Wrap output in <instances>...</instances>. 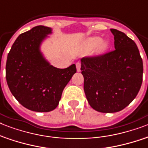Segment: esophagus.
<instances>
[{"mask_svg": "<svg viewBox=\"0 0 148 148\" xmlns=\"http://www.w3.org/2000/svg\"><path fill=\"white\" fill-rule=\"evenodd\" d=\"M81 63L77 62V64H76L77 71H81Z\"/></svg>", "mask_w": 148, "mask_h": 148, "instance_id": "esophagus-1", "label": "esophagus"}]
</instances>
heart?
Masks as SVG:
<instances>
[{
    "label": "heart",
    "instance_id": "1",
    "mask_svg": "<svg viewBox=\"0 0 148 148\" xmlns=\"http://www.w3.org/2000/svg\"><path fill=\"white\" fill-rule=\"evenodd\" d=\"M84 47L87 51L96 48V53L97 54H102L105 53L110 47V42L108 40H102L99 36H94L88 38L84 43Z\"/></svg>",
    "mask_w": 148,
    "mask_h": 148
}]
</instances>
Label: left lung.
Returning <instances> with one entry per match:
<instances>
[{"mask_svg":"<svg viewBox=\"0 0 148 148\" xmlns=\"http://www.w3.org/2000/svg\"><path fill=\"white\" fill-rule=\"evenodd\" d=\"M115 50L81 58L84 90L90 107L101 113L123 110L140 90L143 61L135 42L121 31L110 29Z\"/></svg>","mask_w":148,"mask_h":148,"instance_id":"1","label":"left lung"}]
</instances>
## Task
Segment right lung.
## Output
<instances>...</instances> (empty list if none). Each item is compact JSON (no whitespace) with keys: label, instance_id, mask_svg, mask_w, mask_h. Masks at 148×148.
<instances>
[{"label":"right lung","instance_id":"right-lung-1","mask_svg":"<svg viewBox=\"0 0 148 148\" xmlns=\"http://www.w3.org/2000/svg\"><path fill=\"white\" fill-rule=\"evenodd\" d=\"M51 33V27L39 25L20 34L6 63L11 94L24 108L37 112H49L58 107L64 88L77 71L74 64L60 69L45 58L40 45Z\"/></svg>","mask_w":148,"mask_h":148}]
</instances>
